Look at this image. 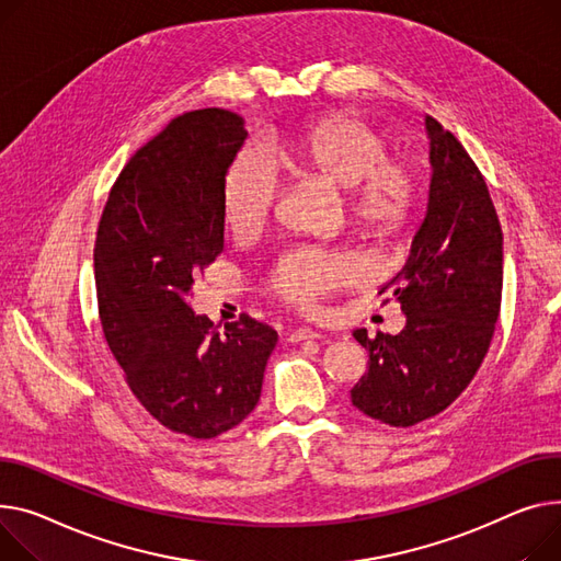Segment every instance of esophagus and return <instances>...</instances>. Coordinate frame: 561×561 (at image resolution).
<instances>
[{
	"label": "esophagus",
	"mask_w": 561,
	"mask_h": 561,
	"mask_svg": "<svg viewBox=\"0 0 561 561\" xmlns=\"http://www.w3.org/2000/svg\"><path fill=\"white\" fill-rule=\"evenodd\" d=\"M318 339H322V333H318V331H313V329H293V331H288V343H302V341H318Z\"/></svg>",
	"instance_id": "1"
}]
</instances>
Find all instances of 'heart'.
Wrapping results in <instances>:
<instances>
[{
	"mask_svg": "<svg viewBox=\"0 0 561 561\" xmlns=\"http://www.w3.org/2000/svg\"><path fill=\"white\" fill-rule=\"evenodd\" d=\"M275 151L290 169L329 180L345 190L347 211L371 237H394L413 216L417 173L401 158H386V139L352 115H329L300 133L273 135ZM279 196V171L266 146L245 144L222 180V218L239 237L266 226ZM363 273L350 252L302 248L284 254L271 286L284 302L313 309L324 295Z\"/></svg>",
	"mask_w": 561,
	"mask_h": 561,
	"instance_id": "b5f03b06",
	"label": "heart"
}]
</instances>
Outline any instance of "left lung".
Here are the masks:
<instances>
[{
    "label": "left lung",
    "instance_id": "obj_1",
    "mask_svg": "<svg viewBox=\"0 0 561 561\" xmlns=\"http://www.w3.org/2000/svg\"><path fill=\"white\" fill-rule=\"evenodd\" d=\"M431 190L405 266L386 284L405 313L397 333L354 339L367 371L352 388L363 415L415 426L449 408L490 350L501 311L503 232L478 167L462 144L426 117Z\"/></svg>",
    "mask_w": 561,
    "mask_h": 561
}]
</instances>
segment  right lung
<instances>
[{
    "instance_id": "add662e5",
    "label": "right lung",
    "mask_w": 561,
    "mask_h": 561,
    "mask_svg": "<svg viewBox=\"0 0 561 561\" xmlns=\"http://www.w3.org/2000/svg\"><path fill=\"white\" fill-rule=\"evenodd\" d=\"M237 112L175 117L128 160L107 196L94 277L103 335L162 426L211 439L261 397L277 331L250 316L220 331L186 295L222 252V180L248 137Z\"/></svg>"
}]
</instances>
